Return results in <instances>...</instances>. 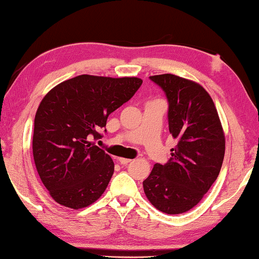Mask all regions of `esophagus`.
I'll return each instance as SVG.
<instances>
[{"instance_id":"34e87169","label":"esophagus","mask_w":259,"mask_h":259,"mask_svg":"<svg viewBox=\"0 0 259 259\" xmlns=\"http://www.w3.org/2000/svg\"><path fill=\"white\" fill-rule=\"evenodd\" d=\"M119 162L122 165H126L131 162V159H125V157H119Z\"/></svg>"}]
</instances>
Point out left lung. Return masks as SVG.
I'll return each mask as SVG.
<instances>
[{
  "mask_svg": "<svg viewBox=\"0 0 259 259\" xmlns=\"http://www.w3.org/2000/svg\"><path fill=\"white\" fill-rule=\"evenodd\" d=\"M169 103V131L177 145L165 164H154L145 181L148 201L168 214L198 204L221 171L225 135L216 106L204 88L174 74L150 76Z\"/></svg>",
  "mask_w": 259,
  "mask_h": 259,
  "instance_id": "left-lung-1",
  "label": "left lung"
}]
</instances>
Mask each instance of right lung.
<instances>
[{"label": "right lung", "mask_w": 259, "mask_h": 259, "mask_svg": "<svg viewBox=\"0 0 259 259\" xmlns=\"http://www.w3.org/2000/svg\"><path fill=\"white\" fill-rule=\"evenodd\" d=\"M139 77L78 75L43 97L34 120L33 156L43 185L57 203L81 209L106 190L114 162L89 142L100 138L109 114L133 97Z\"/></svg>", "instance_id": "right-lung-1"}]
</instances>
